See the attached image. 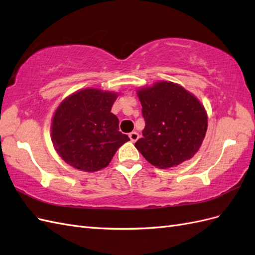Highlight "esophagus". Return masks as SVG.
I'll use <instances>...</instances> for the list:
<instances>
[{
	"label": "esophagus",
	"instance_id": "1",
	"mask_svg": "<svg viewBox=\"0 0 255 255\" xmlns=\"http://www.w3.org/2000/svg\"><path fill=\"white\" fill-rule=\"evenodd\" d=\"M128 137H129L130 141H132V142H135V141L138 139V138H139V134H138L137 132H132V133H129Z\"/></svg>",
	"mask_w": 255,
	"mask_h": 255
}]
</instances>
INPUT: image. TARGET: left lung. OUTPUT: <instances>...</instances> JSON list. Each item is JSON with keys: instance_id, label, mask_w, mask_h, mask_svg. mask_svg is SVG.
I'll use <instances>...</instances> for the list:
<instances>
[{"instance_id": "1", "label": "left lung", "mask_w": 255, "mask_h": 255, "mask_svg": "<svg viewBox=\"0 0 255 255\" xmlns=\"http://www.w3.org/2000/svg\"><path fill=\"white\" fill-rule=\"evenodd\" d=\"M145 127L136 149L150 164L167 169L190 159L207 129L202 103L181 85L168 81L137 90Z\"/></svg>"}]
</instances>
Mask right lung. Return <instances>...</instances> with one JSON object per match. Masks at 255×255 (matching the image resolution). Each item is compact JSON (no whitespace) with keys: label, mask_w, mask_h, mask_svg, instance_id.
<instances>
[{"label":"right lung","mask_w":255,"mask_h":255,"mask_svg":"<svg viewBox=\"0 0 255 255\" xmlns=\"http://www.w3.org/2000/svg\"><path fill=\"white\" fill-rule=\"evenodd\" d=\"M117 98V92L85 88L58 105L52 119L51 138L68 165L86 172L99 171L129 140L119 132V120L111 113Z\"/></svg>","instance_id":"obj_1"}]
</instances>
